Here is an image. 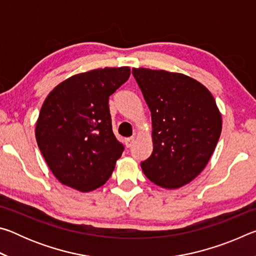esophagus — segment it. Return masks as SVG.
I'll use <instances>...</instances> for the list:
<instances>
[{"label":"esophagus","instance_id":"34e87169","mask_svg":"<svg viewBox=\"0 0 256 256\" xmlns=\"http://www.w3.org/2000/svg\"><path fill=\"white\" fill-rule=\"evenodd\" d=\"M134 141H136V138H134V136L128 138L126 140H125V146H126V148H131V146L134 144Z\"/></svg>","mask_w":256,"mask_h":256}]
</instances>
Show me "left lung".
Instances as JSON below:
<instances>
[{
	"mask_svg": "<svg viewBox=\"0 0 256 256\" xmlns=\"http://www.w3.org/2000/svg\"><path fill=\"white\" fill-rule=\"evenodd\" d=\"M151 112L154 151L141 162L156 185L180 188L204 170L218 144L222 118L212 94L182 73L133 68Z\"/></svg>",
	"mask_w": 256,
	"mask_h": 256,
	"instance_id": "left-lung-1",
	"label": "left lung"
}]
</instances>
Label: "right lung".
I'll return each instance as SVG.
<instances>
[{"instance_id":"right-lung-1","label":"right lung","mask_w":256,"mask_h":256,"mask_svg":"<svg viewBox=\"0 0 256 256\" xmlns=\"http://www.w3.org/2000/svg\"><path fill=\"white\" fill-rule=\"evenodd\" d=\"M131 74L128 66L72 76L46 97L36 140L50 172L80 192L100 188L124 150L112 128L108 99Z\"/></svg>"}]
</instances>
